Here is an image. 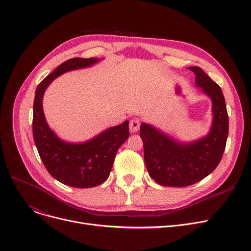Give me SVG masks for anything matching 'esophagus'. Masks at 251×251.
<instances>
[{
    "instance_id": "esophagus-1",
    "label": "esophagus",
    "mask_w": 251,
    "mask_h": 251,
    "mask_svg": "<svg viewBox=\"0 0 251 251\" xmlns=\"http://www.w3.org/2000/svg\"><path fill=\"white\" fill-rule=\"evenodd\" d=\"M139 127H140V121L138 120V119H132V120H130L129 130L131 133L137 132V131L139 130Z\"/></svg>"
}]
</instances>
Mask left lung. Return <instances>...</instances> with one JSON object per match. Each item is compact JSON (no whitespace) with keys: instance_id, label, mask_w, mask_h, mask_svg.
I'll return each instance as SVG.
<instances>
[{"instance_id":"8db88e82","label":"left lung","mask_w":251,"mask_h":251,"mask_svg":"<svg viewBox=\"0 0 251 251\" xmlns=\"http://www.w3.org/2000/svg\"><path fill=\"white\" fill-rule=\"evenodd\" d=\"M188 69L195 74L196 86L212 100L213 122L205 136L190 142L174 139L151 124H141L148 172L163 186L185 187L200 182L217 168L226 148L229 118L223 91L201 68Z\"/></svg>"}]
</instances>
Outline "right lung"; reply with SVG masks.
I'll list each match as a JSON object with an SVG mask.
<instances>
[{
	"mask_svg": "<svg viewBox=\"0 0 251 251\" xmlns=\"http://www.w3.org/2000/svg\"><path fill=\"white\" fill-rule=\"evenodd\" d=\"M97 58H73L62 63L38 84L33 101L32 132L39 156L48 172L65 185L89 188L108 179L117 151L129 137V122L105 129L84 142H67L58 137L47 123L43 98L48 86L58 76L72 70L88 68Z\"/></svg>",
	"mask_w": 251,
	"mask_h": 251,
	"instance_id": "1",
	"label": "right lung"
}]
</instances>
